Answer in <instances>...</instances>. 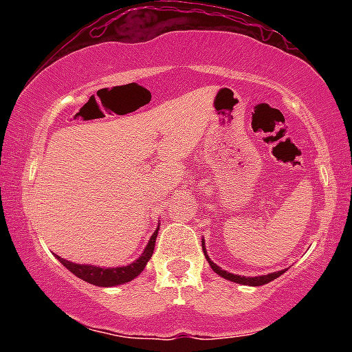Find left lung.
Listing matches in <instances>:
<instances>
[{"label":"left lung","mask_w":352,"mask_h":352,"mask_svg":"<svg viewBox=\"0 0 352 352\" xmlns=\"http://www.w3.org/2000/svg\"><path fill=\"white\" fill-rule=\"evenodd\" d=\"M201 248H204V254L205 258H207L210 268L213 270L217 274H220L221 278H225V280L228 281H233V283H240V285H248V286H261V285H266V283L276 280L278 276H281L283 273L286 272V270H281V272H274V273H268V274H261V276H241V274H235V273H228L225 272V270H221L220 266L213 263L212 260H210V256L207 254V248H205V241L201 240Z\"/></svg>","instance_id":"1"}]
</instances>
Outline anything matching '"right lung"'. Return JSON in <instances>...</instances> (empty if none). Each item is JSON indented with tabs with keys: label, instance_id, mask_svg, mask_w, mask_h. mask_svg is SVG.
<instances>
[{
	"label": "right lung",
	"instance_id": "add662e5",
	"mask_svg": "<svg viewBox=\"0 0 352 352\" xmlns=\"http://www.w3.org/2000/svg\"><path fill=\"white\" fill-rule=\"evenodd\" d=\"M157 233H159V227H157L153 235L148 240L147 246L137 258L135 261L129 263L127 266H116V268H100V266H94V265H79V263H72V261L64 260L56 254V258L66 266L67 270L72 274L80 278V280L91 283V285L96 286H102V288H111V286H117V285H124V283H129L134 280L135 276H139L140 273L144 272L145 265L148 263V260L152 258L153 253V246H155V238Z\"/></svg>",
	"mask_w": 352,
	"mask_h": 352
}]
</instances>
